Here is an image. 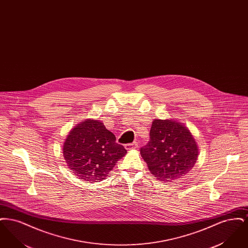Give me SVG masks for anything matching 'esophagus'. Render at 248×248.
Returning a JSON list of instances; mask_svg holds the SVG:
<instances>
[{
    "label": "esophagus",
    "instance_id": "esophagus-1",
    "mask_svg": "<svg viewBox=\"0 0 248 248\" xmlns=\"http://www.w3.org/2000/svg\"><path fill=\"white\" fill-rule=\"evenodd\" d=\"M125 149L126 150H133V149H136L138 147V144L137 142H134V143H128V144H125L124 145Z\"/></svg>",
    "mask_w": 248,
    "mask_h": 248
}]
</instances>
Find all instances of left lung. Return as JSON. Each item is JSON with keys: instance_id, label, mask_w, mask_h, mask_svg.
Listing matches in <instances>:
<instances>
[{"instance_id": "8db88e82", "label": "left lung", "mask_w": 248, "mask_h": 248, "mask_svg": "<svg viewBox=\"0 0 248 248\" xmlns=\"http://www.w3.org/2000/svg\"><path fill=\"white\" fill-rule=\"evenodd\" d=\"M140 154L151 173L161 181L177 180L193 167L198 148L189 129L174 120H154L150 140Z\"/></svg>"}]
</instances>
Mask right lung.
<instances>
[{
    "instance_id": "1",
    "label": "right lung",
    "mask_w": 248,
    "mask_h": 248,
    "mask_svg": "<svg viewBox=\"0 0 248 248\" xmlns=\"http://www.w3.org/2000/svg\"><path fill=\"white\" fill-rule=\"evenodd\" d=\"M126 154L103 123L86 119L71 130L63 146L68 166L79 178L98 182Z\"/></svg>"
}]
</instances>
